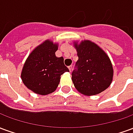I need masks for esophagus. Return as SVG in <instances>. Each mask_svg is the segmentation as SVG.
Instances as JSON below:
<instances>
[{"label": "esophagus", "instance_id": "esophagus-1", "mask_svg": "<svg viewBox=\"0 0 133 133\" xmlns=\"http://www.w3.org/2000/svg\"><path fill=\"white\" fill-rule=\"evenodd\" d=\"M72 65H70V66H68V69H69L70 71H71V70H72Z\"/></svg>", "mask_w": 133, "mask_h": 133}]
</instances>
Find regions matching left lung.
I'll use <instances>...</instances> for the list:
<instances>
[{
  "instance_id": "8db88e82",
  "label": "left lung",
  "mask_w": 133,
  "mask_h": 133,
  "mask_svg": "<svg viewBox=\"0 0 133 133\" xmlns=\"http://www.w3.org/2000/svg\"><path fill=\"white\" fill-rule=\"evenodd\" d=\"M73 45L77 50V69L72 81L78 92L85 95L99 94L108 88L113 78L112 65L108 55L97 44L88 40Z\"/></svg>"
}]
</instances>
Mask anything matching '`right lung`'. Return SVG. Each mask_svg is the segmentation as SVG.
<instances>
[{
  "mask_svg": "<svg viewBox=\"0 0 133 133\" xmlns=\"http://www.w3.org/2000/svg\"><path fill=\"white\" fill-rule=\"evenodd\" d=\"M58 44L46 40L35 48L25 62L21 72L23 83L36 94L45 95L54 92L60 83L61 75L69 72L63 57L55 52Z\"/></svg>",
  "mask_w": 133,
  "mask_h": 133,
  "instance_id": "obj_1",
  "label": "right lung"
}]
</instances>
